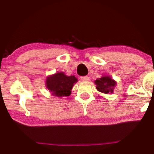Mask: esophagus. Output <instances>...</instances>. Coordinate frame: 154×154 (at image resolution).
Listing matches in <instances>:
<instances>
[{"label": "esophagus", "instance_id": "esophagus-1", "mask_svg": "<svg viewBox=\"0 0 154 154\" xmlns=\"http://www.w3.org/2000/svg\"><path fill=\"white\" fill-rule=\"evenodd\" d=\"M81 80L83 81V82H88L89 80V77L88 76H84V77H81Z\"/></svg>", "mask_w": 154, "mask_h": 154}]
</instances>
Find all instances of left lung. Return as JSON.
<instances>
[{"label":"left lung","mask_w":154,"mask_h":154,"mask_svg":"<svg viewBox=\"0 0 154 154\" xmlns=\"http://www.w3.org/2000/svg\"><path fill=\"white\" fill-rule=\"evenodd\" d=\"M94 83L96 85L97 90L104 94L113 93L114 88L117 85L116 81L108 75H104L100 78H98L95 80Z\"/></svg>","instance_id":"1"}]
</instances>
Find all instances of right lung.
<instances>
[{"mask_svg":"<svg viewBox=\"0 0 154 154\" xmlns=\"http://www.w3.org/2000/svg\"><path fill=\"white\" fill-rule=\"evenodd\" d=\"M77 82L74 75L67 76L64 72H57L47 77L45 86L51 95L61 98L71 95L72 87Z\"/></svg>","mask_w":154,"mask_h":154,"instance_id":"right-lung-1","label":"right lung"}]
</instances>
